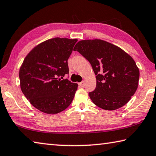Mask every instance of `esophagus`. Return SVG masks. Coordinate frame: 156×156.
Returning a JSON list of instances; mask_svg holds the SVG:
<instances>
[{
	"label": "esophagus",
	"mask_w": 156,
	"mask_h": 156,
	"mask_svg": "<svg viewBox=\"0 0 156 156\" xmlns=\"http://www.w3.org/2000/svg\"><path fill=\"white\" fill-rule=\"evenodd\" d=\"M79 85H80L81 87H83L84 85H85V81H81V82L79 83Z\"/></svg>",
	"instance_id": "esophagus-1"
}]
</instances>
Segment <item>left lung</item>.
<instances>
[{
    "label": "left lung",
    "mask_w": 156,
    "mask_h": 156,
    "mask_svg": "<svg viewBox=\"0 0 156 156\" xmlns=\"http://www.w3.org/2000/svg\"><path fill=\"white\" fill-rule=\"evenodd\" d=\"M77 51L90 63L96 75L97 86L89 97L95 105L106 110L122 107L135 94L140 72L136 62L122 49L106 41L81 40Z\"/></svg>",
    "instance_id": "obj_1"
}]
</instances>
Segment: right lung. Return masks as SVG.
<instances>
[{"label":"right lung","mask_w":156,"mask_h":156,"mask_svg":"<svg viewBox=\"0 0 156 156\" xmlns=\"http://www.w3.org/2000/svg\"><path fill=\"white\" fill-rule=\"evenodd\" d=\"M76 39L55 37L39 44L25 57L19 70L20 88L31 104L55 114L72 103L78 84L63 77Z\"/></svg>","instance_id":"obj_1"}]
</instances>
